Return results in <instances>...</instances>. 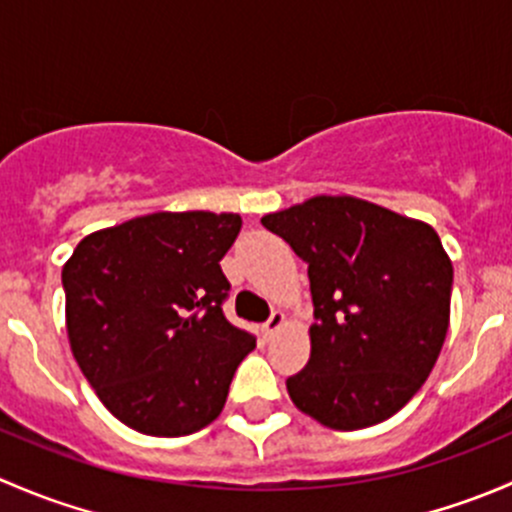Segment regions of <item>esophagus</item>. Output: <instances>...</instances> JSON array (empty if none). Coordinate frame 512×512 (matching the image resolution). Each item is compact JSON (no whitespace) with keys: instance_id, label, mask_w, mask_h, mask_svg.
I'll list each match as a JSON object with an SVG mask.
<instances>
[{"instance_id":"34e87169","label":"esophagus","mask_w":512,"mask_h":512,"mask_svg":"<svg viewBox=\"0 0 512 512\" xmlns=\"http://www.w3.org/2000/svg\"><path fill=\"white\" fill-rule=\"evenodd\" d=\"M282 324H285V314L272 312V317L267 319L265 327H262V329H265V337H275V334L282 329Z\"/></svg>"}]
</instances>
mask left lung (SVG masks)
<instances>
[{
	"mask_svg": "<svg viewBox=\"0 0 512 512\" xmlns=\"http://www.w3.org/2000/svg\"><path fill=\"white\" fill-rule=\"evenodd\" d=\"M262 225L309 265L312 352L287 379L292 404L334 431L404 409L451 319L453 265L436 230L352 195H314Z\"/></svg>",
	"mask_w": 512,
	"mask_h": 512,
	"instance_id": "obj_1",
	"label": "left lung"
}]
</instances>
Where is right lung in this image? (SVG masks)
<instances>
[{"instance_id":"right-lung-1","label":"right lung","mask_w":512,"mask_h":512,"mask_svg":"<svg viewBox=\"0 0 512 512\" xmlns=\"http://www.w3.org/2000/svg\"><path fill=\"white\" fill-rule=\"evenodd\" d=\"M235 213H151L86 235L61 270L66 332L101 404L128 428L175 438L223 411L255 337L223 314L220 260Z\"/></svg>"}]
</instances>
